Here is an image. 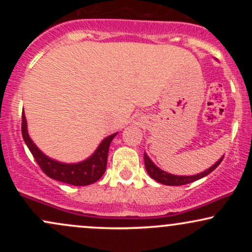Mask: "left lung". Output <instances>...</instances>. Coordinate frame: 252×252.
<instances>
[{"label": "left lung", "mask_w": 252, "mask_h": 252, "mask_svg": "<svg viewBox=\"0 0 252 252\" xmlns=\"http://www.w3.org/2000/svg\"><path fill=\"white\" fill-rule=\"evenodd\" d=\"M221 158L218 162H216L213 164L211 168H209L205 172L200 173V174H196V175H190V176H179V175H172L168 174V173L163 172L160 168L155 166L154 163L152 162V160L148 158V155L144 154V166H146L147 172L150 175V178L154 179L155 181L160 182L162 185H168V186H181V185H186V184H190V182H194L195 180H199V179L204 178V176L209 175L210 173H212L217 167L220 164V162L222 161Z\"/></svg>", "instance_id": "obj_1"}]
</instances>
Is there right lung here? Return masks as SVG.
<instances>
[{
	"instance_id": "1",
	"label": "right lung",
	"mask_w": 252,
	"mask_h": 252,
	"mask_svg": "<svg viewBox=\"0 0 252 252\" xmlns=\"http://www.w3.org/2000/svg\"><path fill=\"white\" fill-rule=\"evenodd\" d=\"M21 131L22 137H24L28 149L31 150L32 155L35 158L36 163L39 164L42 172L47 176H50L51 179L73 185V186H86V185L94 184V182L102 178L106 169L110 143L117 134L116 132L114 135H110L105 140H103V142L99 144L94 154L91 158H89L88 160L79 163L67 164L52 160V158H47L37 149V147L28 136L27 123H26L24 112H22Z\"/></svg>"
}]
</instances>
